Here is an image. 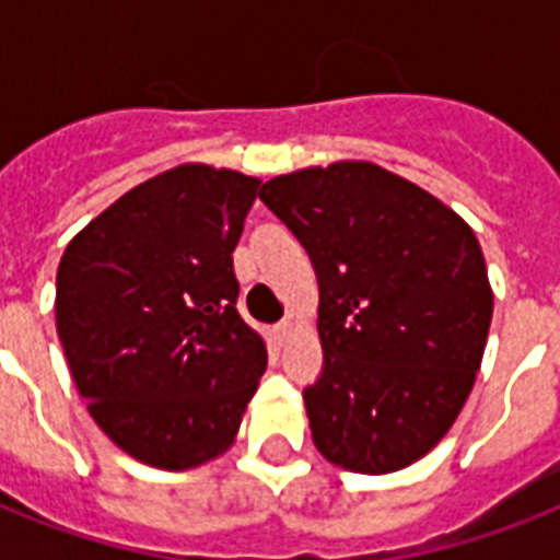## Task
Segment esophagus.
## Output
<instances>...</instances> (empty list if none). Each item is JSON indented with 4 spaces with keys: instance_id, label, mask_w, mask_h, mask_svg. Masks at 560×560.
<instances>
[{
    "instance_id": "esophagus-1",
    "label": "esophagus",
    "mask_w": 560,
    "mask_h": 560,
    "mask_svg": "<svg viewBox=\"0 0 560 560\" xmlns=\"http://www.w3.org/2000/svg\"><path fill=\"white\" fill-rule=\"evenodd\" d=\"M293 328H296V325L290 323V319H284V323H279L276 328H272V337H276L279 342H288L290 337H293Z\"/></svg>"
}]
</instances>
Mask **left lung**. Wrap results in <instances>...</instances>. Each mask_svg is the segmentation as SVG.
<instances>
[{"label":"left lung","mask_w":560,"mask_h":560,"mask_svg":"<svg viewBox=\"0 0 560 560\" xmlns=\"http://www.w3.org/2000/svg\"><path fill=\"white\" fill-rule=\"evenodd\" d=\"M319 281L325 366L305 389L316 451L392 474L442 442L477 381L494 290L474 229L439 197L363 160L258 191Z\"/></svg>","instance_id":"left-lung-1"}]
</instances>
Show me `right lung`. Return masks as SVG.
I'll return each mask as SVG.
<instances>
[{"label":"right lung","instance_id":"1","mask_svg":"<svg viewBox=\"0 0 560 560\" xmlns=\"http://www.w3.org/2000/svg\"><path fill=\"white\" fill-rule=\"evenodd\" d=\"M261 179L186 162L121 194L57 267V337L109 442L162 470L235 444L267 369L232 267Z\"/></svg>","mask_w":560,"mask_h":560}]
</instances>
